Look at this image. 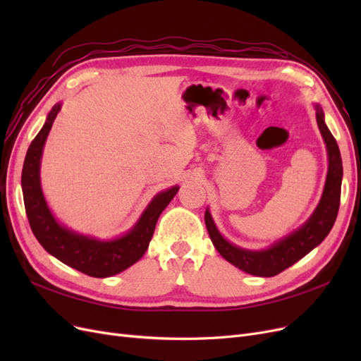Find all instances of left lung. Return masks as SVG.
<instances>
[{
    "mask_svg": "<svg viewBox=\"0 0 361 361\" xmlns=\"http://www.w3.org/2000/svg\"><path fill=\"white\" fill-rule=\"evenodd\" d=\"M314 108L316 122H318L326 152H329V173H326V180L319 204L316 206L314 212L307 221L269 248L253 251L228 243L218 232L211 212L207 209L204 212L207 233H209L211 241L218 253L227 262H231L232 265L248 272L251 276L274 277L280 274L281 271L292 267L295 262H298L301 257L310 253L314 247H318L326 238V235L330 233L336 221L338 204H341V188L343 176L341 150H338L336 138L324 122L322 108L319 105H316Z\"/></svg>",
    "mask_w": 361,
    "mask_h": 361,
    "instance_id": "left-lung-1",
    "label": "left lung"
}]
</instances>
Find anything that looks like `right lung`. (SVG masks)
Here are the masks:
<instances>
[{
	"instance_id": "obj_1",
	"label": "right lung",
	"mask_w": 361,
	"mask_h": 361,
	"mask_svg": "<svg viewBox=\"0 0 361 361\" xmlns=\"http://www.w3.org/2000/svg\"><path fill=\"white\" fill-rule=\"evenodd\" d=\"M60 108V104L52 106L45 125L31 141L25 155L20 182H23L28 223L40 245L63 264L90 277H111L143 257L154 236L161 212L176 195L179 187L176 185L157 194L146 211L141 214L135 226L123 236L110 239V241H99V239L75 233L68 227L61 226L49 211L40 187L42 152Z\"/></svg>"
}]
</instances>
